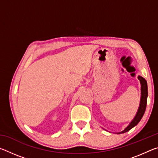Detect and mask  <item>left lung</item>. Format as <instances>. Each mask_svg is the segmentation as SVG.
I'll return each mask as SVG.
<instances>
[{"label":"left lung","instance_id":"1","mask_svg":"<svg viewBox=\"0 0 158 158\" xmlns=\"http://www.w3.org/2000/svg\"><path fill=\"white\" fill-rule=\"evenodd\" d=\"M138 79L139 80L141 84V98L139 106L138 108L137 112V114H136L135 116L134 117L132 121L130 123V124L128 125L123 130L121 131V132H116V134L125 133L130 130L134 127H135L136 125L139 123L141 119L142 118L144 113H145L147 104V98H148V86H147V82L146 81V79H144L143 77L138 76Z\"/></svg>","mask_w":158,"mask_h":158}]
</instances>
